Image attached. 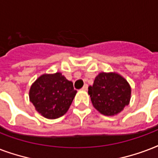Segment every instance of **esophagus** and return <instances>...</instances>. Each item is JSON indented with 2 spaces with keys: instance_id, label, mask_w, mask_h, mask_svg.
I'll use <instances>...</instances> for the list:
<instances>
[{
  "instance_id": "1",
  "label": "esophagus",
  "mask_w": 158,
  "mask_h": 158,
  "mask_svg": "<svg viewBox=\"0 0 158 158\" xmlns=\"http://www.w3.org/2000/svg\"><path fill=\"white\" fill-rule=\"evenodd\" d=\"M87 89H88V85H87V84H85V85H83V87H82V89H81V90H87Z\"/></svg>"
}]
</instances>
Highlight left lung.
Here are the masks:
<instances>
[{"mask_svg":"<svg viewBox=\"0 0 158 158\" xmlns=\"http://www.w3.org/2000/svg\"><path fill=\"white\" fill-rule=\"evenodd\" d=\"M93 106L101 114L114 116L128 106L131 87L125 78L116 73H100L88 88Z\"/></svg>","mask_w":158,"mask_h":158,"instance_id":"1","label":"left lung"}]
</instances>
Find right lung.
I'll return each mask as SVG.
<instances>
[{"instance_id":"right-lung-1","label":"right lung","mask_w":158,"mask_h":158,"mask_svg":"<svg viewBox=\"0 0 158 158\" xmlns=\"http://www.w3.org/2000/svg\"><path fill=\"white\" fill-rule=\"evenodd\" d=\"M77 94L72 81L61 73L43 74L29 89V101L44 118L54 119L64 115Z\"/></svg>"}]
</instances>
